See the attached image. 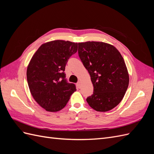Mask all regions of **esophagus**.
<instances>
[{
  "label": "esophagus",
  "instance_id": "esophagus-1",
  "mask_svg": "<svg viewBox=\"0 0 154 154\" xmlns=\"http://www.w3.org/2000/svg\"><path fill=\"white\" fill-rule=\"evenodd\" d=\"M76 85H77V87H78V88H80V87H81V83H80V82H78L76 83Z\"/></svg>",
  "mask_w": 154,
  "mask_h": 154
}]
</instances>
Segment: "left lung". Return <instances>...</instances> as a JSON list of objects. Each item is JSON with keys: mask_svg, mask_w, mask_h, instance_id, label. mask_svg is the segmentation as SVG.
Instances as JSON below:
<instances>
[{"mask_svg": "<svg viewBox=\"0 0 154 154\" xmlns=\"http://www.w3.org/2000/svg\"><path fill=\"white\" fill-rule=\"evenodd\" d=\"M78 55L91 76L93 94L87 98L98 112L114 109L123 98L129 76L123 58L114 46L100 42L78 43Z\"/></svg>", "mask_w": 154, "mask_h": 154, "instance_id": "1", "label": "left lung"}]
</instances>
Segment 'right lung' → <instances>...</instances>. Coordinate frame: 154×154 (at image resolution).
Instances as JSON below:
<instances>
[{"mask_svg":"<svg viewBox=\"0 0 154 154\" xmlns=\"http://www.w3.org/2000/svg\"><path fill=\"white\" fill-rule=\"evenodd\" d=\"M77 49V43L58 40L42 44L32 56L27 80L33 98L45 110H62L76 91L74 83L67 82L64 71Z\"/></svg>","mask_w":154,"mask_h":154,"instance_id":"obj_1","label":"right lung"}]
</instances>
